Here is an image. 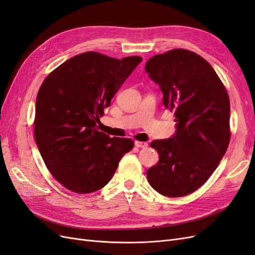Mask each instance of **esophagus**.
<instances>
[{"instance_id":"esophagus-1","label":"esophagus","mask_w":255,"mask_h":255,"mask_svg":"<svg viewBox=\"0 0 255 255\" xmlns=\"http://www.w3.org/2000/svg\"><path fill=\"white\" fill-rule=\"evenodd\" d=\"M135 145L137 148H146V146H148V143L143 141H135Z\"/></svg>"}]
</instances>
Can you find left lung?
<instances>
[{
  "mask_svg": "<svg viewBox=\"0 0 255 255\" xmlns=\"http://www.w3.org/2000/svg\"><path fill=\"white\" fill-rule=\"evenodd\" d=\"M159 85L163 104L174 112L176 130L151 142L159 155L148 169L152 188L166 197L191 194L210 179L230 142V99L213 67L198 54L174 49L145 64Z\"/></svg>",
  "mask_w": 255,
  "mask_h": 255,
  "instance_id": "1",
  "label": "left lung"
}]
</instances>
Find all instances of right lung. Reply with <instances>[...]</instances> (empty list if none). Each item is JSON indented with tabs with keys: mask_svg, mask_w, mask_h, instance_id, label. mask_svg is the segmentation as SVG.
I'll list each match as a JSON object with an SVG mask.
<instances>
[{
	"mask_svg": "<svg viewBox=\"0 0 255 255\" xmlns=\"http://www.w3.org/2000/svg\"><path fill=\"white\" fill-rule=\"evenodd\" d=\"M141 60L85 52L43 81L36 99L34 135L45 166L67 189L89 194L103 188L133 149L132 139L111 138L100 132L98 123Z\"/></svg>",
	"mask_w": 255,
	"mask_h": 255,
	"instance_id": "add662e5",
	"label": "right lung"
}]
</instances>
